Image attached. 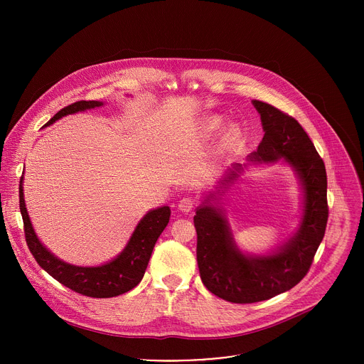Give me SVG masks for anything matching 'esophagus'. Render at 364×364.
<instances>
[{
    "label": "esophagus",
    "instance_id": "1",
    "mask_svg": "<svg viewBox=\"0 0 364 364\" xmlns=\"http://www.w3.org/2000/svg\"><path fill=\"white\" fill-rule=\"evenodd\" d=\"M193 207H194V200L191 197H184L178 201V210L183 213L191 212Z\"/></svg>",
    "mask_w": 364,
    "mask_h": 364
}]
</instances>
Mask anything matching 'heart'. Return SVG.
Wrapping results in <instances>:
<instances>
[{
  "label": "heart",
  "mask_w": 364,
  "mask_h": 364,
  "mask_svg": "<svg viewBox=\"0 0 364 364\" xmlns=\"http://www.w3.org/2000/svg\"><path fill=\"white\" fill-rule=\"evenodd\" d=\"M222 125H223V119H222V118H213V119H210L209 122L205 124V131L213 134V132L219 131V129L222 128ZM239 136H240V129H239V127L235 125V124L228 125V127L225 128V131H223V139H225V142H228V144L236 142V141L239 139Z\"/></svg>",
  "instance_id": "b5f03b06"
}]
</instances>
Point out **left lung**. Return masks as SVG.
<instances>
[{
	"instance_id": "8db88e82",
	"label": "left lung",
	"mask_w": 364,
	"mask_h": 364,
	"mask_svg": "<svg viewBox=\"0 0 364 364\" xmlns=\"http://www.w3.org/2000/svg\"><path fill=\"white\" fill-rule=\"evenodd\" d=\"M252 105L265 132L261 144L247 164L225 170L194 216L201 281L212 294L236 304L265 301L294 288L313 264L328 219L326 166L314 144L292 117L261 100H252ZM275 162L291 166L297 176L303 193L301 219L282 245L265 255H252L235 243L221 197L247 165Z\"/></svg>"
}]
</instances>
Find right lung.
<instances>
[{
    "label": "right lung",
    "mask_w": 364,
    "mask_h": 364,
    "mask_svg": "<svg viewBox=\"0 0 364 364\" xmlns=\"http://www.w3.org/2000/svg\"><path fill=\"white\" fill-rule=\"evenodd\" d=\"M105 102L99 100H80L59 111L46 125H51L66 115L85 112L89 109L100 108ZM24 176L20 180V212L24 222V233L30 252L37 264L56 281L70 288L72 291L93 296V298H111L125 294L135 288L148 267L149 257L155 242L170 222L171 210L168 205H161L144 215L135 226L129 240L119 255L111 261L97 267H79L62 261L55 253H51L38 239L31 225L23 190Z\"/></svg>",
    "instance_id": "add662e5"
}]
</instances>
